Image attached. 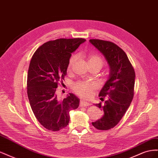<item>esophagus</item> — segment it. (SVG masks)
Here are the masks:
<instances>
[{"mask_svg": "<svg viewBox=\"0 0 158 158\" xmlns=\"http://www.w3.org/2000/svg\"><path fill=\"white\" fill-rule=\"evenodd\" d=\"M89 106V104L87 102H85L84 101H81L80 103V107H88Z\"/></svg>", "mask_w": 158, "mask_h": 158, "instance_id": "obj_1", "label": "esophagus"}]
</instances>
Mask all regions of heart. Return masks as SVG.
I'll use <instances>...</instances> for the list:
<instances>
[{
    "mask_svg": "<svg viewBox=\"0 0 158 158\" xmlns=\"http://www.w3.org/2000/svg\"><path fill=\"white\" fill-rule=\"evenodd\" d=\"M77 59V56L73 55L71 57L69 63L68 68L70 69ZM88 63L89 65L98 64L102 66L103 59L100 56L95 54H91L88 57ZM96 89V85L95 83L89 81L84 82H78L73 85L74 92L79 96L85 99H90L92 96L93 92Z\"/></svg>",
    "mask_w": 158,
    "mask_h": 158,
    "instance_id": "1",
    "label": "heart"
}]
</instances>
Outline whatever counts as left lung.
Listing matches in <instances>:
<instances>
[{"label": "left lung", "mask_w": 158, "mask_h": 158, "mask_svg": "<svg viewBox=\"0 0 158 158\" xmlns=\"http://www.w3.org/2000/svg\"><path fill=\"white\" fill-rule=\"evenodd\" d=\"M89 42L102 52L109 66V78L99 94L101 103L95 106L103 110L101 118L93 122L98 130L106 131L115 127L130 106L134 96L135 73L126 53L114 43L100 40Z\"/></svg>", "instance_id": "obj_1"}]
</instances>
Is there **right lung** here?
<instances>
[{"mask_svg":"<svg viewBox=\"0 0 158 158\" xmlns=\"http://www.w3.org/2000/svg\"><path fill=\"white\" fill-rule=\"evenodd\" d=\"M85 41L82 38L49 41L32 56L27 73V96L37 121L49 131H58L67 126L70 111L79 106L80 99L74 94L70 93L59 99L56 89L66 74L72 52Z\"/></svg>","mask_w":158,"mask_h":158,"instance_id":"right-lung-1","label":"right lung"}]
</instances>
